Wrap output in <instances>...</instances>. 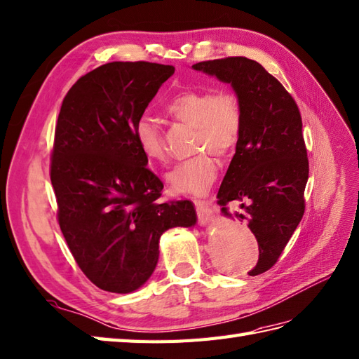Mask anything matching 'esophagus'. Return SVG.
Wrapping results in <instances>:
<instances>
[{
  "mask_svg": "<svg viewBox=\"0 0 359 359\" xmlns=\"http://www.w3.org/2000/svg\"><path fill=\"white\" fill-rule=\"evenodd\" d=\"M196 208H197V214H198V222L200 224H208L211 220H212V215H214V211L211 205L208 202H196Z\"/></svg>",
  "mask_w": 359,
  "mask_h": 359,
  "instance_id": "34e87169",
  "label": "esophagus"
}]
</instances>
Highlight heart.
<instances>
[{
	"instance_id": "heart-1",
	"label": "heart",
	"mask_w": 359,
	"mask_h": 359,
	"mask_svg": "<svg viewBox=\"0 0 359 359\" xmlns=\"http://www.w3.org/2000/svg\"><path fill=\"white\" fill-rule=\"evenodd\" d=\"M166 111L176 121L194 128L193 151L198 153L177 163L166 174L174 194L203 196L217 179V162L236 151L243 135V108L232 91L185 90L174 96ZM136 145L148 162L163 163L166 148L161 127L153 119L140 118L135 125Z\"/></svg>"
}]
</instances>
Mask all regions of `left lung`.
<instances>
[{"label": "left lung", "mask_w": 359, "mask_h": 359, "mask_svg": "<svg viewBox=\"0 0 359 359\" xmlns=\"http://www.w3.org/2000/svg\"><path fill=\"white\" fill-rule=\"evenodd\" d=\"M197 72L229 84L243 108V135L219 189L224 217L248 220L258 241V262L251 277L277 263L304 214L309 161L299 110L286 88L243 56L203 61ZM237 201L241 212L229 213Z\"/></svg>", "instance_id": "obj_1"}]
</instances>
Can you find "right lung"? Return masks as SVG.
Segmentation results:
<instances>
[{
  "instance_id": "1",
  "label": "right lung",
  "mask_w": 359,
  "mask_h": 359,
  "mask_svg": "<svg viewBox=\"0 0 359 359\" xmlns=\"http://www.w3.org/2000/svg\"><path fill=\"white\" fill-rule=\"evenodd\" d=\"M172 73L144 61L104 64L76 81L57 116L50 165L57 222L81 271L107 292L144 286L163 232L197 222L189 200L156 202L163 183L135 140L136 122Z\"/></svg>"
}]
</instances>
